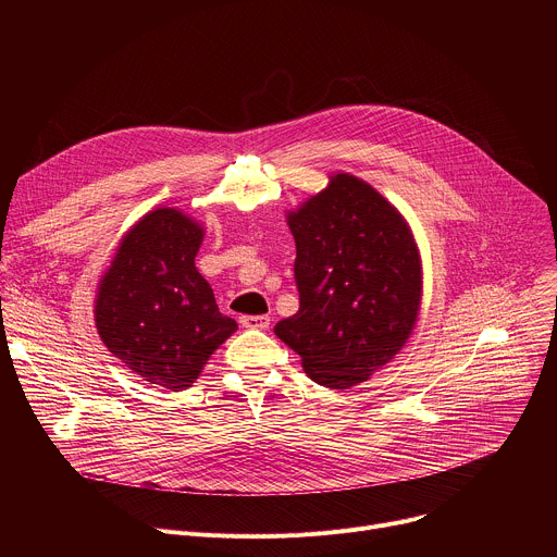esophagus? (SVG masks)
I'll return each instance as SVG.
<instances>
[{"instance_id": "1", "label": "esophagus", "mask_w": 557, "mask_h": 557, "mask_svg": "<svg viewBox=\"0 0 557 557\" xmlns=\"http://www.w3.org/2000/svg\"><path fill=\"white\" fill-rule=\"evenodd\" d=\"M243 329H251V331H267L271 326V320L267 314H243L240 317Z\"/></svg>"}]
</instances>
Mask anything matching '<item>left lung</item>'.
Returning a JSON list of instances; mask_svg holds the SVG:
<instances>
[{"instance_id": "obj_1", "label": "left lung", "mask_w": 557, "mask_h": 557, "mask_svg": "<svg viewBox=\"0 0 557 557\" xmlns=\"http://www.w3.org/2000/svg\"><path fill=\"white\" fill-rule=\"evenodd\" d=\"M286 224L297 247L299 310L275 335L314 383L359 385L417 329L423 264L414 233L385 196L346 172L286 211Z\"/></svg>"}]
</instances>
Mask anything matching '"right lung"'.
Masks as SVG:
<instances>
[{"label":"right lung","instance_id":"1","mask_svg":"<svg viewBox=\"0 0 557 557\" xmlns=\"http://www.w3.org/2000/svg\"><path fill=\"white\" fill-rule=\"evenodd\" d=\"M205 226L176 207L134 222L99 280L95 324L134 374L168 389L189 387L237 331L196 269Z\"/></svg>","mask_w":557,"mask_h":557}]
</instances>
